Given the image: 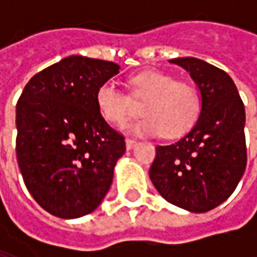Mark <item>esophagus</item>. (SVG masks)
<instances>
[{
	"label": "esophagus",
	"mask_w": 257,
	"mask_h": 257,
	"mask_svg": "<svg viewBox=\"0 0 257 257\" xmlns=\"http://www.w3.org/2000/svg\"><path fill=\"white\" fill-rule=\"evenodd\" d=\"M125 143H126V149H132V147L137 144V140H134V138H126Z\"/></svg>",
	"instance_id": "esophagus-1"
}]
</instances>
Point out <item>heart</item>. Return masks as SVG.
I'll use <instances>...</instances> for the list:
<instances>
[{"label":"heart","mask_w":257,"mask_h":257,"mask_svg":"<svg viewBox=\"0 0 257 257\" xmlns=\"http://www.w3.org/2000/svg\"><path fill=\"white\" fill-rule=\"evenodd\" d=\"M147 99L143 105V120L131 126L141 135H165L179 138L195 126L201 114V93L192 83L177 81L164 71H144L131 78V95L116 81L99 84L95 102L99 116L113 126H122L134 116V101Z\"/></svg>","instance_id":"heart-1"}]
</instances>
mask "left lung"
Returning a JSON list of instances; mask_svg holds the SVG:
<instances>
[{"instance_id":"1","label":"left lung","mask_w":257,"mask_h":257,"mask_svg":"<svg viewBox=\"0 0 257 257\" xmlns=\"http://www.w3.org/2000/svg\"><path fill=\"white\" fill-rule=\"evenodd\" d=\"M201 90L195 126L170 146H158L149 176L158 192L180 208L205 213L226 201L247 164L245 110L223 70L196 58L171 59Z\"/></svg>"}]
</instances>
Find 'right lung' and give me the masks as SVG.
Here are the masks:
<instances>
[{
	"label": "right lung",
	"instance_id": "1",
	"mask_svg": "<svg viewBox=\"0 0 257 257\" xmlns=\"http://www.w3.org/2000/svg\"><path fill=\"white\" fill-rule=\"evenodd\" d=\"M119 65L68 56L37 73L16 105V156L32 198L47 213L76 219L107 195L125 137L98 113L95 93Z\"/></svg>",
	"mask_w": 257,
	"mask_h": 257
}]
</instances>
